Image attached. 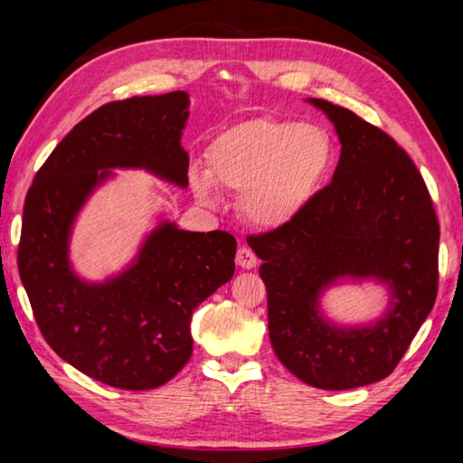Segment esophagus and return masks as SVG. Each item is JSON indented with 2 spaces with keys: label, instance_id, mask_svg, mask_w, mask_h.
Here are the masks:
<instances>
[{
  "label": "esophagus",
  "instance_id": "obj_1",
  "mask_svg": "<svg viewBox=\"0 0 463 463\" xmlns=\"http://www.w3.org/2000/svg\"><path fill=\"white\" fill-rule=\"evenodd\" d=\"M234 261H237V265H239V268H242V269H253L255 265H257V257H255V253L249 247H239L237 260H234Z\"/></svg>",
  "mask_w": 463,
  "mask_h": 463
}]
</instances>
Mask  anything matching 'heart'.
<instances>
[{
  "label": "heart",
  "mask_w": 463,
  "mask_h": 463,
  "mask_svg": "<svg viewBox=\"0 0 463 463\" xmlns=\"http://www.w3.org/2000/svg\"><path fill=\"white\" fill-rule=\"evenodd\" d=\"M335 140L318 124L257 118L222 132L208 148V175L216 185L241 194V213L261 229L292 224L317 198L335 165ZM194 174L202 200L213 183Z\"/></svg>",
  "instance_id": "1"
}]
</instances>
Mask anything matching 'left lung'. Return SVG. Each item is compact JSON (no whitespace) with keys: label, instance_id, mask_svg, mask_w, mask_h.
I'll list each match as a JSON object with an SVG mask.
<instances>
[{"label":"left lung","instance_id":"1","mask_svg":"<svg viewBox=\"0 0 463 463\" xmlns=\"http://www.w3.org/2000/svg\"><path fill=\"white\" fill-rule=\"evenodd\" d=\"M335 124L333 182L292 224L253 234L263 261L271 347L296 378L349 390L392 373L437 298L439 221L425 179L396 140L347 108L308 99ZM341 277L386 283L391 307L373 326L336 327L317 296Z\"/></svg>","mask_w":463,"mask_h":463}]
</instances>
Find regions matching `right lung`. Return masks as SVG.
Wrapping results in <instances>:
<instances>
[{
  "instance_id": "right-lung-1",
  "label": "right lung",
  "mask_w": 463,
  "mask_h": 463,
  "mask_svg": "<svg viewBox=\"0 0 463 463\" xmlns=\"http://www.w3.org/2000/svg\"><path fill=\"white\" fill-rule=\"evenodd\" d=\"M190 96L109 101L83 118L38 169L24 202L18 271L54 354L108 386L151 390L192 357V315L234 273L237 241L163 221L120 276L90 284L69 263L73 221L109 169H146L187 185L182 130Z\"/></svg>"
}]
</instances>
